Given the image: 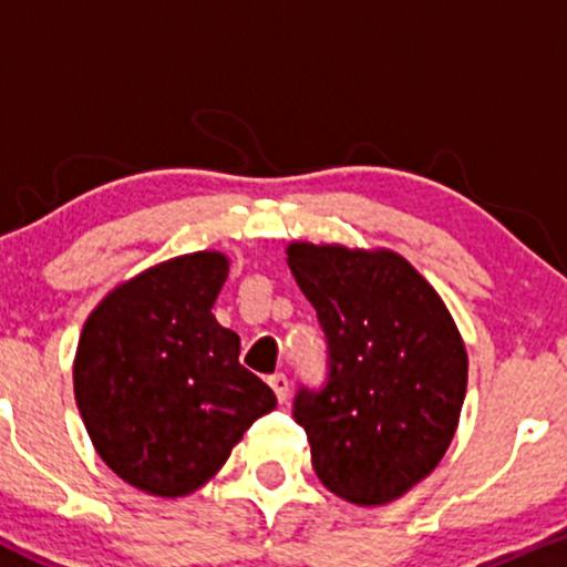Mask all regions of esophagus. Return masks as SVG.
Masks as SVG:
<instances>
[{
	"mask_svg": "<svg viewBox=\"0 0 567 567\" xmlns=\"http://www.w3.org/2000/svg\"><path fill=\"white\" fill-rule=\"evenodd\" d=\"M269 386L275 389V394H277V400H279V402H285V400H288V389H290V381H288V375H282V373H275V375H269Z\"/></svg>",
	"mask_w": 567,
	"mask_h": 567,
	"instance_id": "obj_1",
	"label": "esophagus"
}]
</instances>
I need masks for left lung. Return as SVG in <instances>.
<instances>
[{"instance_id": "obj_1", "label": "left lung", "mask_w": 567, "mask_h": 567, "mask_svg": "<svg viewBox=\"0 0 567 567\" xmlns=\"http://www.w3.org/2000/svg\"><path fill=\"white\" fill-rule=\"evenodd\" d=\"M288 266L324 336V381L292 396L311 466L351 504H389L451 445L470 373L464 341L396 252L298 243Z\"/></svg>"}]
</instances>
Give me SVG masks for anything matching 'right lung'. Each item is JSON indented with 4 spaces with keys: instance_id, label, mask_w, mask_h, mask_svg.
Wrapping results in <instances>:
<instances>
[{
    "instance_id": "obj_1",
    "label": "right lung",
    "mask_w": 567,
    "mask_h": 567,
    "mask_svg": "<svg viewBox=\"0 0 567 567\" xmlns=\"http://www.w3.org/2000/svg\"><path fill=\"white\" fill-rule=\"evenodd\" d=\"M229 264L192 252L109 292L84 322L74 394L97 455L154 496L197 491L277 396L213 317Z\"/></svg>"
}]
</instances>
